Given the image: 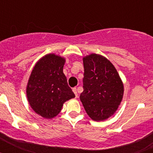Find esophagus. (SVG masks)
<instances>
[{
	"label": "esophagus",
	"mask_w": 153,
	"mask_h": 153,
	"mask_svg": "<svg viewBox=\"0 0 153 153\" xmlns=\"http://www.w3.org/2000/svg\"><path fill=\"white\" fill-rule=\"evenodd\" d=\"M73 92H74V94H75L76 97H77L78 93H77V90H76V88H73Z\"/></svg>",
	"instance_id": "esophagus-1"
}]
</instances>
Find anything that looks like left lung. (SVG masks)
<instances>
[{"mask_svg": "<svg viewBox=\"0 0 153 153\" xmlns=\"http://www.w3.org/2000/svg\"><path fill=\"white\" fill-rule=\"evenodd\" d=\"M83 62L84 77L80 101L92 120H107L122 102L123 83L117 69L105 56L91 53L84 56Z\"/></svg>", "mask_w": 153, "mask_h": 153, "instance_id": "8db88e82", "label": "left lung"}]
</instances>
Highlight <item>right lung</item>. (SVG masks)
I'll use <instances>...</instances> for the list:
<instances>
[{"label":"right lung","instance_id":"right-lung-1","mask_svg":"<svg viewBox=\"0 0 153 153\" xmlns=\"http://www.w3.org/2000/svg\"><path fill=\"white\" fill-rule=\"evenodd\" d=\"M64 57L55 53L42 56L33 67L26 93L31 109L44 119L51 120L61 111L63 103L74 98L63 74Z\"/></svg>","mask_w":153,"mask_h":153}]
</instances>
